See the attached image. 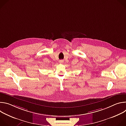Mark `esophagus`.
I'll return each mask as SVG.
<instances>
[{"label":"esophagus","instance_id":"esophagus-1","mask_svg":"<svg viewBox=\"0 0 126 126\" xmlns=\"http://www.w3.org/2000/svg\"><path fill=\"white\" fill-rule=\"evenodd\" d=\"M63 62H64V61H63V60H60L59 61V63H61V64H62V63H63Z\"/></svg>","mask_w":126,"mask_h":126}]
</instances>
